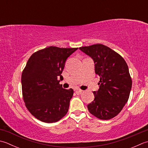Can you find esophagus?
Here are the masks:
<instances>
[{
	"label": "esophagus",
	"instance_id": "obj_1",
	"mask_svg": "<svg viewBox=\"0 0 148 148\" xmlns=\"http://www.w3.org/2000/svg\"><path fill=\"white\" fill-rule=\"evenodd\" d=\"M75 91H76V92H77V93H79V94H81V93H82V92H83L82 90H81V89H78V88L75 90Z\"/></svg>",
	"mask_w": 148,
	"mask_h": 148
}]
</instances>
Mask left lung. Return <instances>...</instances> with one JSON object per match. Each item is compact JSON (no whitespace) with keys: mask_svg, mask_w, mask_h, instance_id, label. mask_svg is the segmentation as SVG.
<instances>
[{"mask_svg":"<svg viewBox=\"0 0 148 148\" xmlns=\"http://www.w3.org/2000/svg\"><path fill=\"white\" fill-rule=\"evenodd\" d=\"M93 59L95 72L100 77L99 88L87 105L89 112L98 119L108 120L116 116L127 103L132 81L128 65L116 52L100 43L79 47Z\"/></svg>","mask_w":148,"mask_h":148,"instance_id":"8db88e82","label":"left lung"}]
</instances>
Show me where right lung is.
Listing matches in <instances>:
<instances>
[{
  "instance_id": "add662e5",
  "label": "right lung",
  "mask_w": 148,
  "mask_h": 148,
  "mask_svg": "<svg viewBox=\"0 0 148 148\" xmlns=\"http://www.w3.org/2000/svg\"><path fill=\"white\" fill-rule=\"evenodd\" d=\"M77 48L51 46L31 55L22 72V95L26 108L37 119L55 123L66 114L73 89H64L58 80L66 59Z\"/></svg>"
}]
</instances>
